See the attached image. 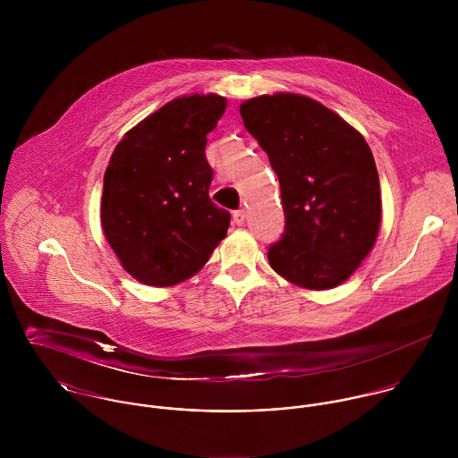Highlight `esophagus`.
Returning a JSON list of instances; mask_svg holds the SVG:
<instances>
[{"label":"esophagus","mask_w":458,"mask_h":458,"mask_svg":"<svg viewBox=\"0 0 458 458\" xmlns=\"http://www.w3.org/2000/svg\"><path fill=\"white\" fill-rule=\"evenodd\" d=\"M245 209H236L234 213H233V220H234V224H238V225H243L245 224Z\"/></svg>","instance_id":"obj_1"}]
</instances>
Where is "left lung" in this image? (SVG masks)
Returning <instances> with one entry per match:
<instances>
[{
	"instance_id": "obj_1",
	"label": "left lung",
	"mask_w": 458,
	"mask_h": 458,
	"mask_svg": "<svg viewBox=\"0 0 458 458\" xmlns=\"http://www.w3.org/2000/svg\"><path fill=\"white\" fill-rule=\"evenodd\" d=\"M278 176L285 231L267 250L291 284L323 291L345 282L381 225L379 174L363 135L323 104L294 93L240 106Z\"/></svg>"
}]
</instances>
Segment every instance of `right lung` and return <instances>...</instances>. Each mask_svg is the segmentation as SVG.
<instances>
[{
	"instance_id": "1",
	"label": "right lung",
	"mask_w": 458,
	"mask_h": 458,
	"mask_svg": "<svg viewBox=\"0 0 458 458\" xmlns=\"http://www.w3.org/2000/svg\"><path fill=\"white\" fill-rule=\"evenodd\" d=\"M227 100L174 98L125 133L104 174L102 229L123 269L146 285L180 284L225 238L231 215L209 199L206 135Z\"/></svg>"
}]
</instances>
